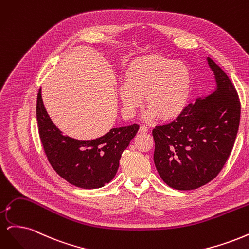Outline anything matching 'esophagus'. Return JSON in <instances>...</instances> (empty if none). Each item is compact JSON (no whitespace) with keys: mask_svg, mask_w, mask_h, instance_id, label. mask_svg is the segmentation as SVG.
<instances>
[{"mask_svg":"<svg viewBox=\"0 0 249 249\" xmlns=\"http://www.w3.org/2000/svg\"><path fill=\"white\" fill-rule=\"evenodd\" d=\"M147 131H148L147 126H145V125H140V127H139V132H140V133H146Z\"/></svg>","mask_w":249,"mask_h":249,"instance_id":"esophagus-1","label":"esophagus"}]
</instances>
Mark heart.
Masks as SVG:
<instances>
[{"mask_svg": "<svg viewBox=\"0 0 249 249\" xmlns=\"http://www.w3.org/2000/svg\"><path fill=\"white\" fill-rule=\"evenodd\" d=\"M191 77L185 63L152 55L134 61L125 73V83L119 88L126 116L134 115L144 97L149 109L146 118L158 115L170 119L178 115L190 94Z\"/></svg>", "mask_w": 249, "mask_h": 249, "instance_id": "heart-1", "label": "heart"}]
</instances>
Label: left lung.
<instances>
[{"label": "left lung", "instance_id": "obj_1", "mask_svg": "<svg viewBox=\"0 0 249 249\" xmlns=\"http://www.w3.org/2000/svg\"><path fill=\"white\" fill-rule=\"evenodd\" d=\"M216 88L189 104L173 122L157 125L154 162L161 178L177 190H193L217 177L228 161L240 124L241 105L235 86L207 58Z\"/></svg>", "mask_w": 249, "mask_h": 249}]
</instances>
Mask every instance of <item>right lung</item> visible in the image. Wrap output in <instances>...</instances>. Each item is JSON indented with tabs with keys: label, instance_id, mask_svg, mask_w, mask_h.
Instances as JSON below:
<instances>
[{
	"label": "right lung",
	"instance_id": "1",
	"mask_svg": "<svg viewBox=\"0 0 249 249\" xmlns=\"http://www.w3.org/2000/svg\"><path fill=\"white\" fill-rule=\"evenodd\" d=\"M36 117L44 153L52 167L70 184L83 189H96L112 180L122 154L139 130V125L133 124L113 127L92 140L65 136L44 108L41 89L37 94Z\"/></svg>",
	"mask_w": 249,
	"mask_h": 249
}]
</instances>
